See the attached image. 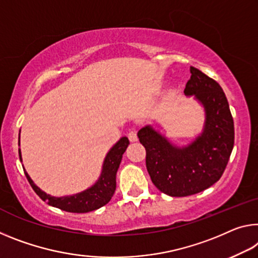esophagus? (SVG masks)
<instances>
[{
    "label": "esophagus",
    "instance_id": "34e87169",
    "mask_svg": "<svg viewBox=\"0 0 258 258\" xmlns=\"http://www.w3.org/2000/svg\"><path fill=\"white\" fill-rule=\"evenodd\" d=\"M127 137H128V140H130L131 142H136V141H138L137 132H136V131H134V130L130 131L128 134H127Z\"/></svg>",
    "mask_w": 258,
    "mask_h": 258
}]
</instances>
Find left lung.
I'll use <instances>...</instances> for the list:
<instances>
[{"label": "left lung", "instance_id": "1", "mask_svg": "<svg viewBox=\"0 0 258 258\" xmlns=\"http://www.w3.org/2000/svg\"><path fill=\"white\" fill-rule=\"evenodd\" d=\"M190 73L183 93L204 109L202 133L189 145L178 147L150 125L138 132L151 181L174 198L200 193L217 182L234 146V122L222 87L196 68L190 67Z\"/></svg>", "mask_w": 258, "mask_h": 258}]
</instances>
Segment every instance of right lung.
<instances>
[{"mask_svg":"<svg viewBox=\"0 0 258 258\" xmlns=\"http://www.w3.org/2000/svg\"><path fill=\"white\" fill-rule=\"evenodd\" d=\"M18 145H20V142H18ZM128 145L130 141L126 137H122L117 144H114L112 148L108 151L107 156L104 158L102 172L100 178L97 179V181L86 190L73 195L56 198V196H51L44 193L43 190H41L33 182L25 169H24V166L23 169L25 171V175L28 182H30V185L33 188L35 193L40 196V199L42 201L47 202L49 206L58 208L60 210L84 214V212H89L99 209V208L105 206L111 200L114 190H116V174L118 167H119L121 162L122 154L125 153ZM18 153L20 162H22V153H20V149H18Z\"/></svg>","mask_w":258,"mask_h":258,"instance_id":"obj_1","label":"right lung"}]
</instances>
